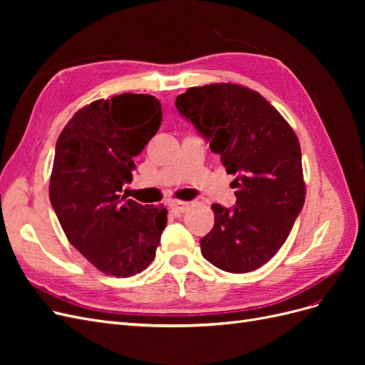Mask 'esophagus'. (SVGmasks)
I'll return each mask as SVG.
<instances>
[{
	"label": "esophagus",
	"instance_id": "esophagus-1",
	"mask_svg": "<svg viewBox=\"0 0 365 365\" xmlns=\"http://www.w3.org/2000/svg\"><path fill=\"white\" fill-rule=\"evenodd\" d=\"M169 207H170V210L172 212L175 213V215H181V213H184L187 208H189V202H184V201H172L170 204H169Z\"/></svg>",
	"mask_w": 365,
	"mask_h": 365
}]
</instances>
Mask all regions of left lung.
<instances>
[{
	"instance_id": "1",
	"label": "left lung",
	"mask_w": 365,
	"mask_h": 365,
	"mask_svg": "<svg viewBox=\"0 0 365 365\" xmlns=\"http://www.w3.org/2000/svg\"><path fill=\"white\" fill-rule=\"evenodd\" d=\"M175 106L236 176V205H212L215 225L201 239L204 259L235 274L260 268L288 239L304 204L295 132L267 98L236 83L189 88Z\"/></svg>"
}]
</instances>
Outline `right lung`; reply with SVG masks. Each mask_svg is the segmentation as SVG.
<instances>
[{"label": "right lung", "mask_w": 365, "mask_h": 365, "mask_svg": "<svg viewBox=\"0 0 365 365\" xmlns=\"http://www.w3.org/2000/svg\"><path fill=\"white\" fill-rule=\"evenodd\" d=\"M161 103L125 93L77 111L61 132L50 178V202L70 244L94 267L130 277L155 257L168 222L164 207L121 196L134 157L161 126Z\"/></svg>", "instance_id": "add662e5"}]
</instances>
